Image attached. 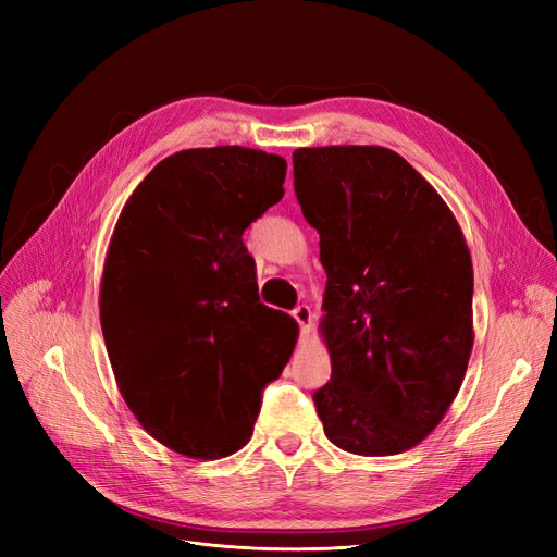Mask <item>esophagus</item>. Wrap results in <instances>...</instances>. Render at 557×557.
<instances>
[{"label":"esophagus","instance_id":"obj_1","mask_svg":"<svg viewBox=\"0 0 557 557\" xmlns=\"http://www.w3.org/2000/svg\"><path fill=\"white\" fill-rule=\"evenodd\" d=\"M293 315H295V320L299 323L301 336H309V332H311V320H313L311 309H309L307 305H299V307L293 311Z\"/></svg>","mask_w":557,"mask_h":557}]
</instances>
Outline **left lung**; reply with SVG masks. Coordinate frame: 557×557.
Segmentation results:
<instances>
[{
	"instance_id": "obj_1",
	"label": "left lung",
	"mask_w": 557,
	"mask_h": 557,
	"mask_svg": "<svg viewBox=\"0 0 557 557\" xmlns=\"http://www.w3.org/2000/svg\"><path fill=\"white\" fill-rule=\"evenodd\" d=\"M293 170L327 272L320 334L332 376L315 411L342 450H409L442 423L474 346L465 234L391 148H297Z\"/></svg>"
}]
</instances>
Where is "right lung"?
<instances>
[{
	"instance_id": "right-lung-1",
	"label": "right lung",
	"mask_w": 557,
	"mask_h": 557,
	"mask_svg": "<svg viewBox=\"0 0 557 557\" xmlns=\"http://www.w3.org/2000/svg\"><path fill=\"white\" fill-rule=\"evenodd\" d=\"M285 166L244 146L178 150L113 230L99 320L117 391L153 440L188 458L244 448L262 387L293 356L299 327L260 305L242 239L283 197Z\"/></svg>"
}]
</instances>
